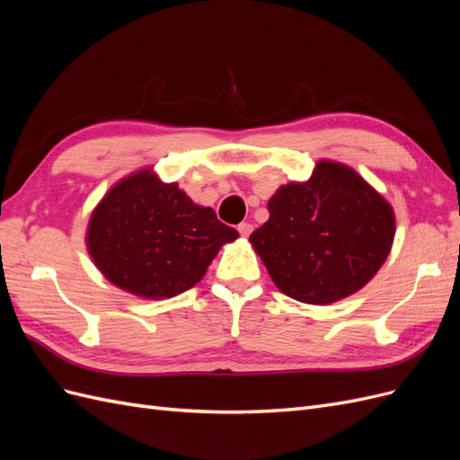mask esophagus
Instances as JSON below:
<instances>
[{"mask_svg":"<svg viewBox=\"0 0 460 460\" xmlns=\"http://www.w3.org/2000/svg\"><path fill=\"white\" fill-rule=\"evenodd\" d=\"M238 232L243 235V238H247V235L253 232V225H249V222H242V225H238Z\"/></svg>","mask_w":460,"mask_h":460,"instance_id":"esophagus-1","label":"esophagus"}]
</instances>
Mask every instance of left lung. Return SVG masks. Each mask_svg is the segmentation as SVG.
I'll list each match as a JSON object with an SVG mask.
<instances>
[{
	"label": "left lung",
	"mask_w": 460,
	"mask_h": 460,
	"mask_svg": "<svg viewBox=\"0 0 460 460\" xmlns=\"http://www.w3.org/2000/svg\"><path fill=\"white\" fill-rule=\"evenodd\" d=\"M269 213L249 242L276 288L309 305L336 303L367 286L395 238L392 205L336 161H318L307 182L278 188Z\"/></svg>",
	"instance_id": "1"
}]
</instances>
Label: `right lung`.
<instances>
[{
	"mask_svg": "<svg viewBox=\"0 0 460 460\" xmlns=\"http://www.w3.org/2000/svg\"><path fill=\"white\" fill-rule=\"evenodd\" d=\"M238 235L176 182L142 169L97 203L86 245L111 284L144 299H164L196 286L220 247Z\"/></svg>",
	"mask_w": 460,
	"mask_h": 460,
	"instance_id": "add662e5",
	"label": "right lung"
}]
</instances>
